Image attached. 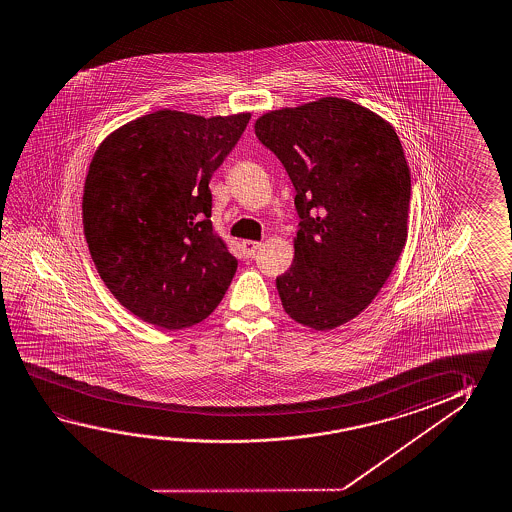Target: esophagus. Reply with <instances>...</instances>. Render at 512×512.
Here are the masks:
<instances>
[{
    "label": "esophagus",
    "mask_w": 512,
    "mask_h": 512,
    "mask_svg": "<svg viewBox=\"0 0 512 512\" xmlns=\"http://www.w3.org/2000/svg\"><path fill=\"white\" fill-rule=\"evenodd\" d=\"M262 244L257 241H243V250L246 257H253Z\"/></svg>",
    "instance_id": "1"
}]
</instances>
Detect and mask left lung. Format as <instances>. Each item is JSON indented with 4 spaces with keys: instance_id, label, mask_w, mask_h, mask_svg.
Wrapping results in <instances>:
<instances>
[{
    "instance_id": "left-lung-1",
    "label": "left lung",
    "mask_w": 512,
    "mask_h": 512,
    "mask_svg": "<svg viewBox=\"0 0 512 512\" xmlns=\"http://www.w3.org/2000/svg\"><path fill=\"white\" fill-rule=\"evenodd\" d=\"M296 189L293 266L277 277L285 312L314 330L359 316L407 241L411 173L393 126L361 105L323 98L255 123Z\"/></svg>"
}]
</instances>
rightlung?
I'll list each match as a JSON object with an SVG mask.
<instances>
[{"label":"right lung","mask_w":512,"mask_h":512,"mask_svg":"<svg viewBox=\"0 0 512 512\" xmlns=\"http://www.w3.org/2000/svg\"><path fill=\"white\" fill-rule=\"evenodd\" d=\"M250 114L159 110L100 144L85 178L84 232L101 280L137 318L166 330L214 312L237 259L212 230L209 182Z\"/></svg>","instance_id":"obj_1"}]
</instances>
